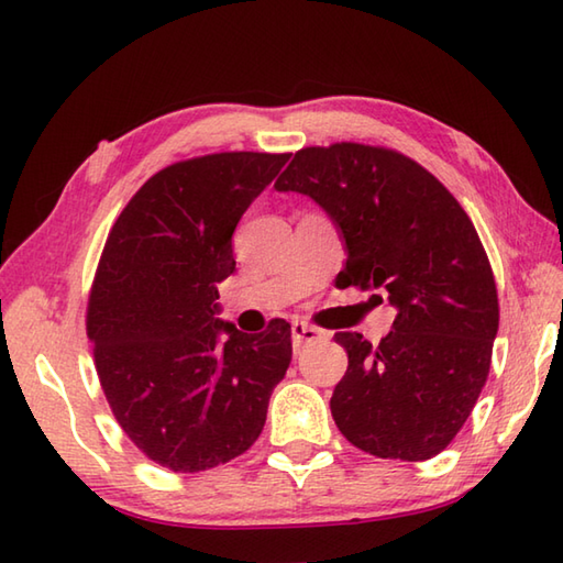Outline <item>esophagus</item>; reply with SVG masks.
Instances as JSON below:
<instances>
[{
	"label": "esophagus",
	"mask_w": 563,
	"mask_h": 563,
	"mask_svg": "<svg viewBox=\"0 0 563 563\" xmlns=\"http://www.w3.org/2000/svg\"><path fill=\"white\" fill-rule=\"evenodd\" d=\"M327 336V331H321L319 327H314V324H307V321H292V343H295V349L300 351L302 345H307V343H312V341H319V339H324Z\"/></svg>",
	"instance_id": "1"
}]
</instances>
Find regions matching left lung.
Listing matches in <instances>:
<instances>
[{"instance_id": "left-lung-1", "label": "left lung", "mask_w": 563, "mask_h": 563, "mask_svg": "<svg viewBox=\"0 0 563 563\" xmlns=\"http://www.w3.org/2000/svg\"><path fill=\"white\" fill-rule=\"evenodd\" d=\"M275 188L314 198L341 227V288L379 290L369 300L399 312L379 345L333 336L349 353L333 421L375 457H435L479 399L498 331L494 271L470 214L421 164L361 142L302 147Z\"/></svg>"}]
</instances>
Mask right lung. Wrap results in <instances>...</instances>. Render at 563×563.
<instances>
[{
  "label": "right lung",
  "mask_w": 563,
  "mask_h": 563,
  "mask_svg": "<svg viewBox=\"0 0 563 563\" xmlns=\"http://www.w3.org/2000/svg\"><path fill=\"white\" fill-rule=\"evenodd\" d=\"M288 159L220 152L164 166L103 244L87 305L93 365L118 426L169 472L244 454L290 367L288 321L242 333L214 317L218 283L236 266L234 227Z\"/></svg>",
  "instance_id": "1"
}]
</instances>
